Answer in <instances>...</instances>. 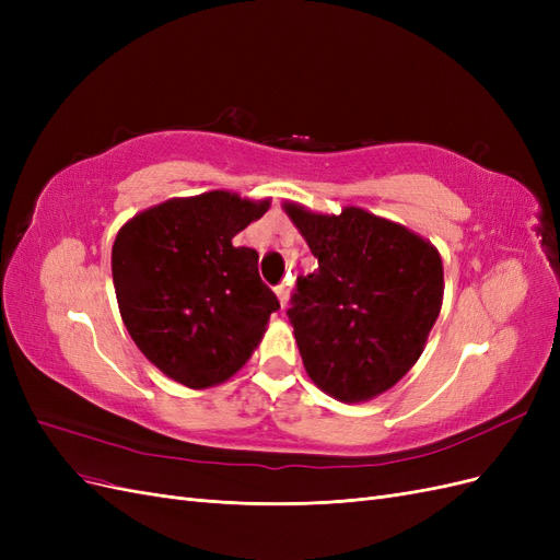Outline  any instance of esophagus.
<instances>
[{
  "instance_id": "obj_1",
  "label": "esophagus",
  "mask_w": 560,
  "mask_h": 560,
  "mask_svg": "<svg viewBox=\"0 0 560 560\" xmlns=\"http://www.w3.org/2000/svg\"><path fill=\"white\" fill-rule=\"evenodd\" d=\"M276 294H278V299H280V308H282V311H284L287 306H290V287L280 284L278 290H276Z\"/></svg>"
}]
</instances>
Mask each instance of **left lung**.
<instances>
[{"mask_svg": "<svg viewBox=\"0 0 560 560\" xmlns=\"http://www.w3.org/2000/svg\"><path fill=\"white\" fill-rule=\"evenodd\" d=\"M282 210L317 259L287 313L306 374L343 404L383 395L418 362L442 311L439 249L354 206L322 214L287 200Z\"/></svg>", "mask_w": 560, "mask_h": 560, "instance_id": "1", "label": "left lung"}]
</instances>
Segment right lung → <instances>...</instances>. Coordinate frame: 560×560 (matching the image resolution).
Listing matches in <instances>:
<instances>
[{"label":"right lung","mask_w":560,"mask_h":560,"mask_svg":"<svg viewBox=\"0 0 560 560\" xmlns=\"http://www.w3.org/2000/svg\"><path fill=\"white\" fill-rule=\"evenodd\" d=\"M270 208L233 191L171 198L118 229L112 278L124 325L144 358L191 389L245 366L278 296L259 278V254L233 238Z\"/></svg>","instance_id":"1"}]
</instances>
